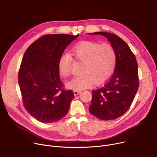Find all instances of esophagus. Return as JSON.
Returning <instances> with one entry per match:
<instances>
[{"label":"esophagus","mask_w":157,"mask_h":157,"mask_svg":"<svg viewBox=\"0 0 157 157\" xmlns=\"http://www.w3.org/2000/svg\"><path fill=\"white\" fill-rule=\"evenodd\" d=\"M74 95H79V94H80L81 92V91H79V90H74Z\"/></svg>","instance_id":"1"}]
</instances>
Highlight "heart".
Listing matches in <instances>:
<instances>
[{
    "label": "heart",
    "instance_id": "b5f03b06",
    "mask_svg": "<svg viewBox=\"0 0 157 157\" xmlns=\"http://www.w3.org/2000/svg\"><path fill=\"white\" fill-rule=\"evenodd\" d=\"M71 55L77 61L83 63L81 75L67 85L71 89L81 90L92 85H100L109 79L116 67V52L109 44H100L92 41H81L72 49ZM71 66V56L62 55L58 63L60 75L64 78L69 77Z\"/></svg>",
    "mask_w": 157,
    "mask_h": 157
}]
</instances>
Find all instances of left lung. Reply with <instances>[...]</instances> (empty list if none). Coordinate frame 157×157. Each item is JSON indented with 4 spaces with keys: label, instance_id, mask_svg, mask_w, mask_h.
I'll return each mask as SVG.
<instances>
[{
    "label": "left lung",
    "instance_id": "1",
    "mask_svg": "<svg viewBox=\"0 0 157 157\" xmlns=\"http://www.w3.org/2000/svg\"><path fill=\"white\" fill-rule=\"evenodd\" d=\"M108 39L117 55V63L111 78L101 87L92 90L89 111L102 120L117 119L125 114L132 103L139 88L137 62L128 44L118 36L97 32Z\"/></svg>",
    "mask_w": 157,
    "mask_h": 157
}]
</instances>
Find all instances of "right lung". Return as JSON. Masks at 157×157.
Here are the masks:
<instances>
[{
	"label": "right lung",
	"mask_w": 157,
	"mask_h": 157,
	"mask_svg": "<svg viewBox=\"0 0 157 157\" xmlns=\"http://www.w3.org/2000/svg\"><path fill=\"white\" fill-rule=\"evenodd\" d=\"M76 36L48 34L33 43L25 52L18 73V83L25 108L43 123L63 118L74 97L65 90L58 63L63 52Z\"/></svg>",
	"instance_id": "add662e5"
}]
</instances>
